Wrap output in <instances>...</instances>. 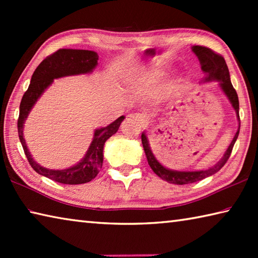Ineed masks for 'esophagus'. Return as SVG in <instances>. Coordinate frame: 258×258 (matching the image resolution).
Masks as SVG:
<instances>
[{"mask_svg":"<svg viewBox=\"0 0 258 258\" xmlns=\"http://www.w3.org/2000/svg\"><path fill=\"white\" fill-rule=\"evenodd\" d=\"M127 117L130 119H133L135 121H138V123L141 124V125H145V123L147 121V118L142 115V113H130Z\"/></svg>","mask_w":258,"mask_h":258,"instance_id":"1","label":"esophagus"}]
</instances>
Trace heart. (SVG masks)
I'll return each instance as SVG.
<instances>
[{
	"label": "heart",
	"mask_w": 258,
	"mask_h": 258,
	"mask_svg": "<svg viewBox=\"0 0 258 258\" xmlns=\"http://www.w3.org/2000/svg\"><path fill=\"white\" fill-rule=\"evenodd\" d=\"M165 75V72L163 69L152 68V69H139L135 72V76L139 78H148V80H156Z\"/></svg>",
	"instance_id": "1"
}]
</instances>
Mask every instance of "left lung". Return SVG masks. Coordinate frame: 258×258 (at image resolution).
<instances>
[{
  "label": "left lung",
  "mask_w": 258,
  "mask_h": 258,
  "mask_svg": "<svg viewBox=\"0 0 258 258\" xmlns=\"http://www.w3.org/2000/svg\"><path fill=\"white\" fill-rule=\"evenodd\" d=\"M192 51L194 53L198 56L200 66H202V71L206 74V77L204 78V82H212V81H217L220 82V87L223 91L226 98L229 99V101L232 104L233 109L237 113V117L239 119V127L237 133H235L234 138L232 141H231L230 146L228 149H226L224 156L222 157V159L216 163L212 167L208 169H205V171H192V172H180V171H174V169L166 168L165 166L161 165L155 155L152 154L151 148L149 145V141H148L147 134L143 132L141 135L143 149H145L148 164L150 165L152 171H154L157 175L160 178L167 181L168 183H173V184H187V183H194L198 182L203 178H206L208 176L213 175V174L217 173L220 169L223 167L226 161H228L229 157L232 152L233 146L235 141H237L239 131H240V117H239V99L238 94L233 89L232 83L230 81V73L229 68L226 66V62L223 56L221 54L216 53L213 50L208 49L206 46H200V45H195L192 46Z\"/></svg>",
  "instance_id": "1"
}]
</instances>
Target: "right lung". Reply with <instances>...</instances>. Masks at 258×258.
Segmentation results:
<instances>
[{"mask_svg": "<svg viewBox=\"0 0 258 258\" xmlns=\"http://www.w3.org/2000/svg\"><path fill=\"white\" fill-rule=\"evenodd\" d=\"M98 60L99 55L94 51L74 49L58 50L53 54L46 56L35 69L28 90L25 92L20 102L18 134L28 163L36 173L55 182L63 183V184H83V183L92 181L98 175L103 163L104 142L118 131L125 117L120 116L106 127L95 130L93 140L84 158L78 164L66 169L45 168L33 159L24 139V123L27 119L28 113L32 110L34 104L47 87L53 83V80L64 76L92 73L93 69L98 66Z\"/></svg>", "mask_w": 258, "mask_h": 258, "instance_id": "1", "label": "right lung"}]
</instances>
